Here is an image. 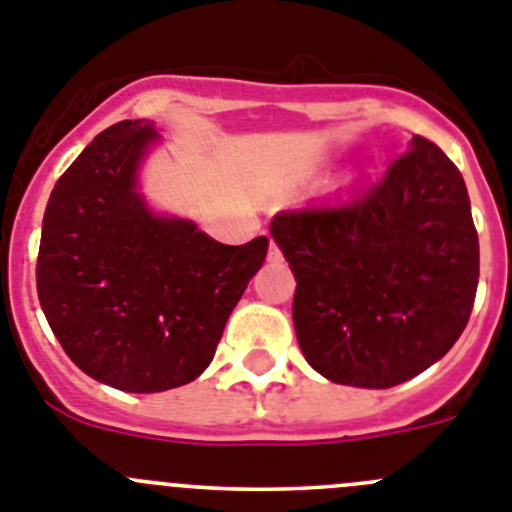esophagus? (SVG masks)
I'll list each match as a JSON object with an SVG mask.
<instances>
[{"label":"esophagus","mask_w":512,"mask_h":512,"mask_svg":"<svg viewBox=\"0 0 512 512\" xmlns=\"http://www.w3.org/2000/svg\"><path fill=\"white\" fill-rule=\"evenodd\" d=\"M280 257H283V255H280L278 245H275V242H273V245H270V260H280Z\"/></svg>","instance_id":"1"}]
</instances>
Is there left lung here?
Masks as SVG:
<instances>
[{"mask_svg": "<svg viewBox=\"0 0 512 512\" xmlns=\"http://www.w3.org/2000/svg\"><path fill=\"white\" fill-rule=\"evenodd\" d=\"M270 232L298 280L303 357L331 382L393 388L462 336L480 242L462 173L426 137L382 181L280 211Z\"/></svg>", "mask_w": 512, "mask_h": 512, "instance_id": "1", "label": "left lung"}]
</instances>
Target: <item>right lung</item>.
Segmentation results:
<instances>
[{"instance_id":"right-lung-1","label":"right lung","mask_w":512,"mask_h":512,"mask_svg":"<svg viewBox=\"0 0 512 512\" xmlns=\"http://www.w3.org/2000/svg\"><path fill=\"white\" fill-rule=\"evenodd\" d=\"M155 137L142 119L94 137L50 193L35 267L45 319L73 365L127 393L181 388L209 367L270 245H222L147 209L135 173Z\"/></svg>"}]
</instances>
